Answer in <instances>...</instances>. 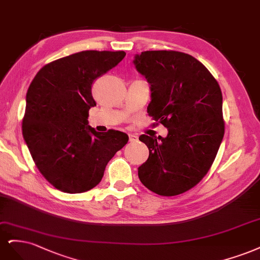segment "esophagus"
I'll return each instance as SVG.
<instances>
[{
	"instance_id": "1",
	"label": "esophagus",
	"mask_w": 260,
	"mask_h": 260,
	"mask_svg": "<svg viewBox=\"0 0 260 260\" xmlns=\"http://www.w3.org/2000/svg\"><path fill=\"white\" fill-rule=\"evenodd\" d=\"M128 137H129L131 142H135L138 139V137L136 135H134V134H128Z\"/></svg>"
}]
</instances>
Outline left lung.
<instances>
[{
	"label": "left lung",
	"instance_id": "left-lung-1",
	"mask_svg": "<svg viewBox=\"0 0 260 260\" xmlns=\"http://www.w3.org/2000/svg\"><path fill=\"white\" fill-rule=\"evenodd\" d=\"M134 63L151 85L147 111L169 129L165 138L141 135L148 160L138 169L146 188L163 197L197 186L211 169L224 134L222 94L206 67L176 51H147Z\"/></svg>",
	"mask_w": 260,
	"mask_h": 260
}]
</instances>
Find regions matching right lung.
<instances>
[{
  "instance_id": "add662e5",
  "label": "right lung",
  "mask_w": 260,
  "mask_h": 260,
  "mask_svg": "<svg viewBox=\"0 0 260 260\" xmlns=\"http://www.w3.org/2000/svg\"><path fill=\"white\" fill-rule=\"evenodd\" d=\"M126 53L83 51L40 69L27 91L22 135L38 170L56 189L82 193L102 181L108 162L127 144L120 131L87 125L94 81Z\"/></svg>"
}]
</instances>
